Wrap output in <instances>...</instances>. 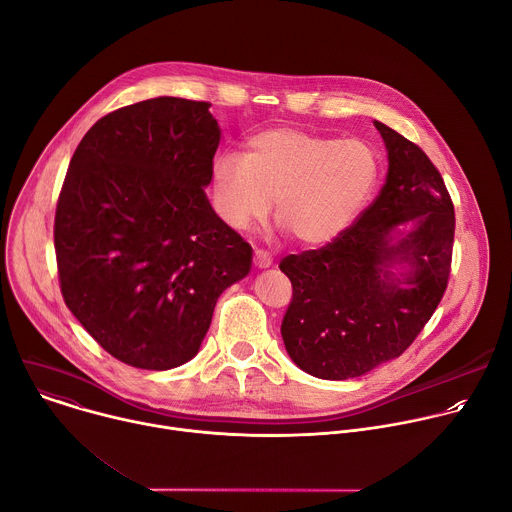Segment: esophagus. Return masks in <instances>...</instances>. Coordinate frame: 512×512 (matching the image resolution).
I'll return each mask as SVG.
<instances>
[{"mask_svg":"<svg viewBox=\"0 0 512 512\" xmlns=\"http://www.w3.org/2000/svg\"><path fill=\"white\" fill-rule=\"evenodd\" d=\"M253 263H255V267L265 269V267H271V265H273V257H271L269 251H265V249H255Z\"/></svg>","mask_w":512,"mask_h":512,"instance_id":"1","label":"esophagus"}]
</instances>
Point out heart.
<instances>
[{
  "mask_svg": "<svg viewBox=\"0 0 512 512\" xmlns=\"http://www.w3.org/2000/svg\"><path fill=\"white\" fill-rule=\"evenodd\" d=\"M379 160L369 143L298 127H271L247 141V154L212 162L216 212L233 229H249L277 200V223L304 245L336 239L371 196Z\"/></svg>",
  "mask_w": 512,
  "mask_h": 512,
  "instance_id": "obj_1",
  "label": "heart"
}]
</instances>
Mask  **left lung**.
Instances as JSON below:
<instances>
[{"label":"left lung","mask_w":512,"mask_h":512,"mask_svg":"<svg viewBox=\"0 0 512 512\" xmlns=\"http://www.w3.org/2000/svg\"><path fill=\"white\" fill-rule=\"evenodd\" d=\"M375 127L389 156L379 196L332 243L279 263L294 287L281 322L285 350L318 379L360 377L401 356L450 279L456 214L444 178L419 145ZM395 264L408 265L403 276Z\"/></svg>","instance_id":"obj_1"}]
</instances>
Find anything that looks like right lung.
I'll return each instance as SVG.
<instances>
[{
	"instance_id": "1",
	"label": "right lung",
	"mask_w": 512,
	"mask_h": 512,
	"mask_svg": "<svg viewBox=\"0 0 512 512\" xmlns=\"http://www.w3.org/2000/svg\"><path fill=\"white\" fill-rule=\"evenodd\" d=\"M210 103L158 97L101 117L81 139L54 216L64 304L117 360L168 371L188 362L218 296L253 249L204 186L221 129Z\"/></svg>"
}]
</instances>
